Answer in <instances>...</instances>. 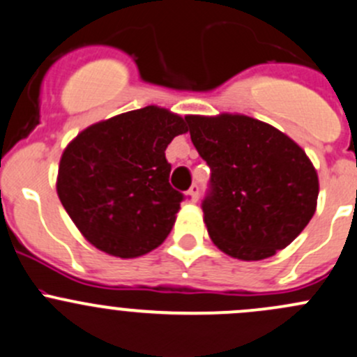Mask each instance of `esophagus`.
<instances>
[{"label": "esophagus", "instance_id": "1", "mask_svg": "<svg viewBox=\"0 0 357 357\" xmlns=\"http://www.w3.org/2000/svg\"><path fill=\"white\" fill-rule=\"evenodd\" d=\"M187 196H189L190 203H196V201L199 199V185L194 183V185L189 189V192H187Z\"/></svg>", "mask_w": 357, "mask_h": 357}]
</instances>
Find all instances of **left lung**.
<instances>
[{"mask_svg":"<svg viewBox=\"0 0 357 357\" xmlns=\"http://www.w3.org/2000/svg\"><path fill=\"white\" fill-rule=\"evenodd\" d=\"M185 120L192 144L211 168L203 218L213 244L241 261L266 259L287 248L318 204L310 156L273 125L241 113Z\"/></svg>","mask_w":357,"mask_h":357,"instance_id":"obj_1","label":"left lung"}]
</instances>
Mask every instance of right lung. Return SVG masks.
Listing matches in <instances>:
<instances>
[{"label": "right lung", "mask_w": 357, "mask_h": 357, "mask_svg": "<svg viewBox=\"0 0 357 357\" xmlns=\"http://www.w3.org/2000/svg\"><path fill=\"white\" fill-rule=\"evenodd\" d=\"M187 130L185 119L151 105L89 125L68 142L56 192L89 244L122 259L163 244L182 201L165 151Z\"/></svg>", "instance_id": "obj_1"}]
</instances>
